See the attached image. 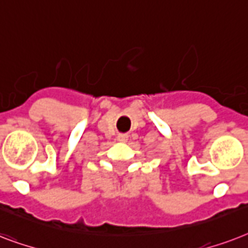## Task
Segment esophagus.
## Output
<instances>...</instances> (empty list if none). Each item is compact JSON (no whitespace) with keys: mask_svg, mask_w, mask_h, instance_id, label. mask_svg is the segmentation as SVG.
I'll return each instance as SVG.
<instances>
[{"mask_svg":"<svg viewBox=\"0 0 248 248\" xmlns=\"http://www.w3.org/2000/svg\"><path fill=\"white\" fill-rule=\"evenodd\" d=\"M118 140H119V142H123V143H125L126 140H128V134H119Z\"/></svg>","mask_w":248,"mask_h":248,"instance_id":"obj_1","label":"esophagus"}]
</instances>
